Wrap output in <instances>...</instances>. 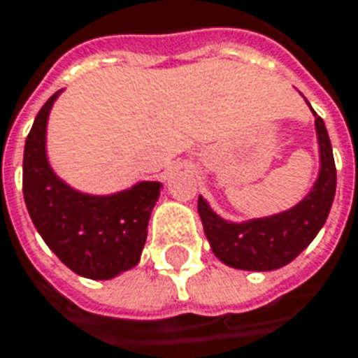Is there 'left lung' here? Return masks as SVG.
Listing matches in <instances>:
<instances>
[{
    "mask_svg": "<svg viewBox=\"0 0 358 358\" xmlns=\"http://www.w3.org/2000/svg\"><path fill=\"white\" fill-rule=\"evenodd\" d=\"M314 117L320 173L310 193L292 208L263 218L234 222L222 218L206 199L199 196L196 208L206 240L224 265L241 271H275L294 261L322 230L334 204L337 171L327 128L315 113Z\"/></svg>",
    "mask_w": 358,
    "mask_h": 358,
    "instance_id": "1",
    "label": "left lung"
}]
</instances>
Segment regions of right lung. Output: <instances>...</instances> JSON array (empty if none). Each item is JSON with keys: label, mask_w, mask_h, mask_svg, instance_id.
<instances>
[{"label": "right lung", "mask_w": 358, "mask_h": 358, "mask_svg": "<svg viewBox=\"0 0 358 358\" xmlns=\"http://www.w3.org/2000/svg\"><path fill=\"white\" fill-rule=\"evenodd\" d=\"M60 93L44 103L24 142V204L44 243L66 267L80 277L108 280L140 263L162 183L138 181L117 193L91 194L58 177L46 152V128Z\"/></svg>", "instance_id": "1"}]
</instances>
